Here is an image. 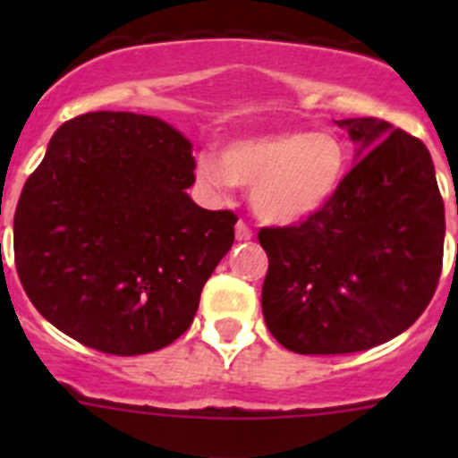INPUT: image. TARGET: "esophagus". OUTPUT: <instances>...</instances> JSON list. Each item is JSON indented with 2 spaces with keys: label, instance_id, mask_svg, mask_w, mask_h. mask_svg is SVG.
I'll return each mask as SVG.
<instances>
[{
  "label": "esophagus",
  "instance_id": "1",
  "mask_svg": "<svg viewBox=\"0 0 458 458\" xmlns=\"http://www.w3.org/2000/svg\"><path fill=\"white\" fill-rule=\"evenodd\" d=\"M250 238H252V229L241 220L236 225V241H250Z\"/></svg>",
  "mask_w": 458,
  "mask_h": 458
}]
</instances>
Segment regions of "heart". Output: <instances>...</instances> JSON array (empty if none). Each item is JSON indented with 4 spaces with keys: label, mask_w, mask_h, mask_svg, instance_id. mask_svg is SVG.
<instances>
[{
    "label": "heart",
    "mask_w": 458,
    "mask_h": 458,
    "mask_svg": "<svg viewBox=\"0 0 458 458\" xmlns=\"http://www.w3.org/2000/svg\"><path fill=\"white\" fill-rule=\"evenodd\" d=\"M349 147L335 132L279 131L242 137L220 156L197 157V181L213 192L252 188V208L275 225L301 222L326 208L349 174Z\"/></svg>",
    "instance_id": "1"
}]
</instances>
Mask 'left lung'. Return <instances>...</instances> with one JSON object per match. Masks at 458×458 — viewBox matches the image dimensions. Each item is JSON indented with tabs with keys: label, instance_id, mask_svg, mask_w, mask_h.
Wrapping results in <instances>:
<instances>
[{
	"label": "left lung",
	"instance_id": "8db88e82",
	"mask_svg": "<svg viewBox=\"0 0 458 458\" xmlns=\"http://www.w3.org/2000/svg\"><path fill=\"white\" fill-rule=\"evenodd\" d=\"M358 163L326 208L264 226L261 310L270 335L302 355L367 351L427 310L443 270L445 204L431 156L387 121H337Z\"/></svg>",
	"mask_w": 458,
	"mask_h": 458
}]
</instances>
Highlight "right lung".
Listing matches in <instances>:
<instances>
[{"mask_svg":"<svg viewBox=\"0 0 458 458\" xmlns=\"http://www.w3.org/2000/svg\"><path fill=\"white\" fill-rule=\"evenodd\" d=\"M192 183V144L156 116L66 121L13 217L15 268L36 310L100 353L141 355L179 339L238 220L194 204Z\"/></svg>","mask_w":458,"mask_h":458,"instance_id":"add662e5","label":"right lung"}]
</instances>
